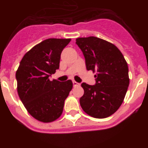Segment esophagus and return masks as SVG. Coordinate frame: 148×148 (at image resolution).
<instances>
[{
    "mask_svg": "<svg viewBox=\"0 0 148 148\" xmlns=\"http://www.w3.org/2000/svg\"><path fill=\"white\" fill-rule=\"evenodd\" d=\"M73 85H74V86H79L80 85V84H79V83H77V82H76V81H73Z\"/></svg>",
    "mask_w": 148,
    "mask_h": 148,
    "instance_id": "esophagus-1",
    "label": "esophagus"
}]
</instances>
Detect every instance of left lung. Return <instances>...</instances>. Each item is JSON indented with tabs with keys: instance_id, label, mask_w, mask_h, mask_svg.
<instances>
[{
	"instance_id": "8db88e82",
	"label": "left lung",
	"mask_w": 148,
	"mask_h": 148,
	"mask_svg": "<svg viewBox=\"0 0 148 148\" xmlns=\"http://www.w3.org/2000/svg\"><path fill=\"white\" fill-rule=\"evenodd\" d=\"M88 71H96L95 85L82 83L83 110L95 118H105L122 105L130 84L129 68L123 56L113 43L96 37L76 40Z\"/></svg>"
}]
</instances>
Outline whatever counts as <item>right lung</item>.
I'll return each mask as SVG.
<instances>
[{
	"instance_id": "obj_1",
	"label": "right lung",
	"mask_w": 148,
	"mask_h": 148,
	"mask_svg": "<svg viewBox=\"0 0 148 148\" xmlns=\"http://www.w3.org/2000/svg\"><path fill=\"white\" fill-rule=\"evenodd\" d=\"M70 41L49 38L38 43L25 53L16 74L22 104L33 117L41 122H53L59 118L73 87L71 80H49L59 68L61 53Z\"/></svg>"
}]
</instances>
